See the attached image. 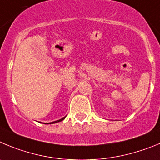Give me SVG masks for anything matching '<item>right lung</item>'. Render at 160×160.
Instances as JSON below:
<instances>
[{
    "mask_svg": "<svg viewBox=\"0 0 160 160\" xmlns=\"http://www.w3.org/2000/svg\"><path fill=\"white\" fill-rule=\"evenodd\" d=\"M65 117L66 116H64V117H63L62 119H59V120H57V121H54V122H52V123H57V122H60V121H62L63 119H65Z\"/></svg>",
    "mask_w": 160,
    "mask_h": 160,
    "instance_id": "obj_1",
    "label": "right lung"
}]
</instances>
